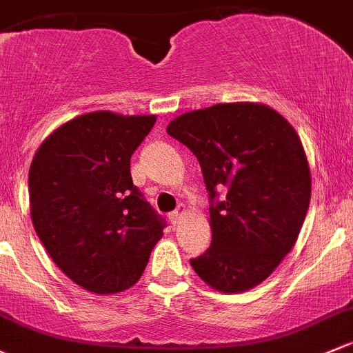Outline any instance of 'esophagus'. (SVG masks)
<instances>
[{
    "label": "esophagus",
    "mask_w": 353,
    "mask_h": 353,
    "mask_svg": "<svg viewBox=\"0 0 353 353\" xmlns=\"http://www.w3.org/2000/svg\"><path fill=\"white\" fill-rule=\"evenodd\" d=\"M183 214H184V210L183 208H179V210H176V211H172V213L169 214V220H170V223L172 225H177L181 221V218H183Z\"/></svg>",
    "instance_id": "34e87169"
}]
</instances>
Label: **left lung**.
<instances>
[{
  "mask_svg": "<svg viewBox=\"0 0 353 353\" xmlns=\"http://www.w3.org/2000/svg\"><path fill=\"white\" fill-rule=\"evenodd\" d=\"M167 133L201 165L211 198V245L191 259L221 292L265 281L298 240L311 199V172L292 125L259 103H220L179 114ZM216 188H226L225 202Z\"/></svg>",
  "mask_w": 353,
  "mask_h": 353,
  "instance_id": "1",
  "label": "left lung"
}]
</instances>
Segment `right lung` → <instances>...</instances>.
Instances as JSON below:
<instances>
[{
    "mask_svg": "<svg viewBox=\"0 0 353 353\" xmlns=\"http://www.w3.org/2000/svg\"><path fill=\"white\" fill-rule=\"evenodd\" d=\"M155 120V114L92 111L55 128L33 155V228L55 265L94 294L135 284L162 239L164 218L130 174L132 154Z\"/></svg>",
    "mask_w": 353,
    "mask_h": 353,
    "instance_id": "right-lung-1",
    "label": "right lung"
}]
</instances>
